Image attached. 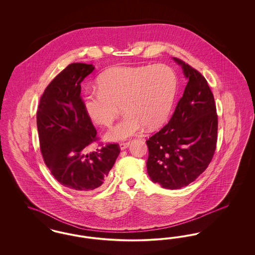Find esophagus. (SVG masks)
<instances>
[{"label": "esophagus", "mask_w": 255, "mask_h": 255, "mask_svg": "<svg viewBox=\"0 0 255 255\" xmlns=\"http://www.w3.org/2000/svg\"><path fill=\"white\" fill-rule=\"evenodd\" d=\"M130 145V142H124V143H121L120 144V148H121V150H125L126 148H128Z\"/></svg>", "instance_id": "1"}]
</instances>
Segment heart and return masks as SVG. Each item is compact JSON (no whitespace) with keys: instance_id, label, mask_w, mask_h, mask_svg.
Listing matches in <instances>:
<instances>
[{"instance_id":"b5f03b06","label":"heart","mask_w":255,"mask_h":255,"mask_svg":"<svg viewBox=\"0 0 255 255\" xmlns=\"http://www.w3.org/2000/svg\"><path fill=\"white\" fill-rule=\"evenodd\" d=\"M177 85L176 73L163 64L118 66L99 75L98 91L86 94L82 104L88 118L101 126H109L122 105L125 115L105 134L109 141H122L166 121Z\"/></svg>"}]
</instances>
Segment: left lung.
<instances>
[{
  "mask_svg": "<svg viewBox=\"0 0 255 255\" xmlns=\"http://www.w3.org/2000/svg\"><path fill=\"white\" fill-rule=\"evenodd\" d=\"M188 80L169 122L147 141L151 181L167 189L188 185L206 169L215 152L218 119L206 78L173 57Z\"/></svg>",
  "mask_w": 255,
  "mask_h": 255,
  "instance_id": "1",
  "label": "left lung"
}]
</instances>
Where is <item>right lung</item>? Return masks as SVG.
<instances>
[{"instance_id": "1", "label": "right lung", "mask_w": 255, "mask_h": 255, "mask_svg": "<svg viewBox=\"0 0 255 255\" xmlns=\"http://www.w3.org/2000/svg\"><path fill=\"white\" fill-rule=\"evenodd\" d=\"M95 66L73 63L46 88L37 111V129L45 163L65 187L87 193L107 181L120 155L118 144L86 153L97 131L82 104L81 82Z\"/></svg>"}]
</instances>
